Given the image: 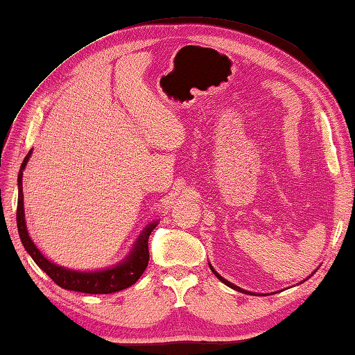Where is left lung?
<instances>
[{
	"label": "left lung",
	"mask_w": 355,
	"mask_h": 355,
	"mask_svg": "<svg viewBox=\"0 0 355 355\" xmlns=\"http://www.w3.org/2000/svg\"><path fill=\"white\" fill-rule=\"evenodd\" d=\"M209 267H210V270H212L214 271V275L218 277V279H220V281L223 282V284H225V285H227V286H230V288H233V290H236V291H239V293H244V294H252V296H256V293H252V291H247V290H243V288H239V286L238 285H233L232 282H229L227 281V279H224L223 276H220V275H218L216 273V271L214 270V267L212 266H210V263H209Z\"/></svg>",
	"instance_id": "8db88e82"
}]
</instances>
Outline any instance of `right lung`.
<instances>
[{
    "mask_svg": "<svg viewBox=\"0 0 355 355\" xmlns=\"http://www.w3.org/2000/svg\"><path fill=\"white\" fill-rule=\"evenodd\" d=\"M32 150H28L24 162L21 164L18 173V209H17V224L21 243L24 245L27 253L32 256V259L36 262V266L42 271H45L51 281H55L64 290L88 293V294H110L120 290H125L139 281V277L146 270L149 262V250H148V239L150 232L157 227V223L148 224L140 236L135 241L132 250L126 258L119 262L117 266L107 268V270H96V271H78L70 270L58 263L49 261L40 252V248L28 236L26 216H24V195H22V171L26 169Z\"/></svg>",
    "mask_w": 355,
    "mask_h": 355,
    "instance_id": "right-lung-1",
    "label": "right lung"
}]
</instances>
